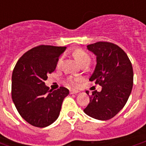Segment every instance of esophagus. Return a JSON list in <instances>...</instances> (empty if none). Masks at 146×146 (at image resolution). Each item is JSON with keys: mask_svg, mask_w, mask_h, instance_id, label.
Listing matches in <instances>:
<instances>
[{"mask_svg": "<svg viewBox=\"0 0 146 146\" xmlns=\"http://www.w3.org/2000/svg\"><path fill=\"white\" fill-rule=\"evenodd\" d=\"M79 92L78 91H76V90H71L70 91V94L71 95H76V94H78Z\"/></svg>", "mask_w": 146, "mask_h": 146, "instance_id": "34e87169", "label": "esophagus"}]
</instances>
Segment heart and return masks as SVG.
<instances>
[{"mask_svg":"<svg viewBox=\"0 0 146 146\" xmlns=\"http://www.w3.org/2000/svg\"><path fill=\"white\" fill-rule=\"evenodd\" d=\"M73 55L74 58L76 59L80 65L83 64L84 62H90V56L88 53H86L85 51H83L81 49H76L75 51H73ZM62 62V58H60L58 61V66H60ZM69 82L73 86H77L79 84L80 79V78H73V77H70L69 78Z\"/></svg>","mask_w":146,"mask_h":146,"instance_id":"obj_1","label":"heart"}]
</instances>
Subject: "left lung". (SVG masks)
Here are the masks:
<instances>
[{"label": "left lung", "instance_id": "obj_1", "mask_svg": "<svg viewBox=\"0 0 146 146\" xmlns=\"http://www.w3.org/2000/svg\"><path fill=\"white\" fill-rule=\"evenodd\" d=\"M96 56V66L89 80L102 86L95 91L84 112L92 118L107 120L115 116L127 102L133 87V68L125 52L109 42L87 46ZM89 95V92H86Z\"/></svg>", "mask_w": 146, "mask_h": 146}]
</instances>
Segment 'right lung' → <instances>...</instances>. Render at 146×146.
I'll return each instance as SVG.
<instances>
[{
	"label": "right lung",
	"instance_id": "1",
	"mask_svg": "<svg viewBox=\"0 0 146 146\" xmlns=\"http://www.w3.org/2000/svg\"><path fill=\"white\" fill-rule=\"evenodd\" d=\"M66 47L40 45L26 52L12 72L11 98L20 116L31 125L45 127L58 119L63 99L69 95L64 87L52 91L45 85L48 73L54 72Z\"/></svg>",
	"mask_w": 146,
	"mask_h": 146
}]
</instances>
